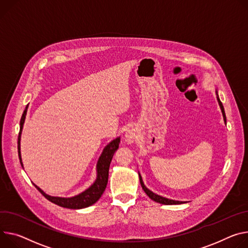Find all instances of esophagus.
Masks as SVG:
<instances>
[{"mask_svg": "<svg viewBox=\"0 0 248 248\" xmlns=\"http://www.w3.org/2000/svg\"><path fill=\"white\" fill-rule=\"evenodd\" d=\"M136 139H137V134H136V131H134L133 129H129L125 132V140L128 143L133 142Z\"/></svg>", "mask_w": 248, "mask_h": 248, "instance_id": "34e87169", "label": "esophagus"}]
</instances>
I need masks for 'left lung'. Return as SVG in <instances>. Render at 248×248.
Listing matches in <instances>:
<instances>
[{
	"label": "left lung",
	"instance_id": "8db88e82",
	"mask_svg": "<svg viewBox=\"0 0 248 248\" xmlns=\"http://www.w3.org/2000/svg\"><path fill=\"white\" fill-rule=\"evenodd\" d=\"M216 93H217V102H218V105H219V107H220V109H221V112H222V117H223V121H224V123L227 124V118H226V112H224V108H223V106H222V104H221V102H220V100H219V98H218V95H217V91H216ZM139 176H140V185H141V187H142V189H143V191L146 193V195L151 199V200H153L154 202H160V204H163V205H180V204H184L185 202H181V201H175V200H170V199H167V198H164V197H162V196H159V195H157V194H155V193H153L152 191H150L149 189H147L146 187H145V185L143 184V181H142V178H141V176H140V174L139 173Z\"/></svg>",
	"mask_w": 248,
	"mask_h": 248
}]
</instances>
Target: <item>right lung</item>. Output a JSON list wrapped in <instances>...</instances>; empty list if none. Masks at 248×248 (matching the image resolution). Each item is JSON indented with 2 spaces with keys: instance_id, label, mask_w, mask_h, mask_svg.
Listing matches in <instances>:
<instances>
[{
  "instance_id": "obj_1",
  "label": "right lung",
  "mask_w": 248,
  "mask_h": 248,
  "mask_svg": "<svg viewBox=\"0 0 248 248\" xmlns=\"http://www.w3.org/2000/svg\"><path fill=\"white\" fill-rule=\"evenodd\" d=\"M29 106V105H28ZM28 106L26 107V109L24 110V114L21 116L20 123H19V133H18V138H17V152H18V158L19 162L21 164V167H24L21 162V156H20V134L22 130V126H24L26 116H27V110H28ZM121 139L117 138L112 141H110L103 150L100 158L97 163V178L96 181L90 186L87 190L82 192L79 195H76L71 198H61V197H52L47 194L44 193L39 187H37L35 184V188L46 197L48 201H50L53 204L67 208V209H73V210H78V209H84L87 207H90L94 205L95 202L101 198L103 195L107 184H108V168L110 161L112 159V156H114L116 150L119 148Z\"/></svg>"
}]
</instances>
